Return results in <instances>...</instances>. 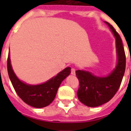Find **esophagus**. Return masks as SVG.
Listing matches in <instances>:
<instances>
[{
	"instance_id": "34e87169",
	"label": "esophagus",
	"mask_w": 131,
	"mask_h": 131,
	"mask_svg": "<svg viewBox=\"0 0 131 131\" xmlns=\"http://www.w3.org/2000/svg\"><path fill=\"white\" fill-rule=\"evenodd\" d=\"M71 74H72V75H75V74H76V70H75V69L71 68Z\"/></svg>"
}]
</instances>
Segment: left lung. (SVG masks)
<instances>
[{
    "label": "left lung",
    "mask_w": 131,
    "mask_h": 131,
    "mask_svg": "<svg viewBox=\"0 0 131 131\" xmlns=\"http://www.w3.org/2000/svg\"><path fill=\"white\" fill-rule=\"evenodd\" d=\"M106 23L115 36L118 64L107 77H95L88 71H76L79 81L77 96L81 102L88 107H98L110 101L118 91L125 73L126 54L121 38L115 29Z\"/></svg>",
    "instance_id": "obj_1"
}]
</instances>
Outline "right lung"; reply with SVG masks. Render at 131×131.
I'll use <instances>...</instances> for the list:
<instances>
[{"instance_id": "right-lung-1", "label": "right lung", "mask_w": 131, "mask_h": 131, "mask_svg": "<svg viewBox=\"0 0 131 131\" xmlns=\"http://www.w3.org/2000/svg\"><path fill=\"white\" fill-rule=\"evenodd\" d=\"M7 72L18 96L31 107L42 108L49 105L54 100L62 81L71 73V68L67 67L56 77L44 83L37 85H28L19 81L16 77L11 67L10 54H8Z\"/></svg>"}]
</instances>
